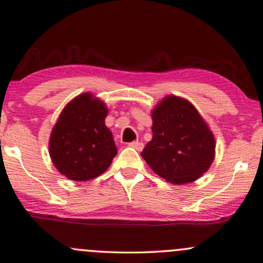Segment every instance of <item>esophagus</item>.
Returning a JSON list of instances; mask_svg holds the SVG:
<instances>
[{
    "mask_svg": "<svg viewBox=\"0 0 263 263\" xmlns=\"http://www.w3.org/2000/svg\"><path fill=\"white\" fill-rule=\"evenodd\" d=\"M129 147H132V148H134V149H136V151H139V152H141L143 149V146L144 144L142 143V142H140V141H133V142H130L128 144Z\"/></svg>",
    "mask_w": 263,
    "mask_h": 263,
    "instance_id": "esophagus-1",
    "label": "esophagus"
}]
</instances>
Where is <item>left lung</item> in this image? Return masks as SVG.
Returning a JSON list of instances; mask_svg holds the SVG:
<instances>
[{
    "label": "left lung",
    "instance_id": "left-lung-1",
    "mask_svg": "<svg viewBox=\"0 0 263 263\" xmlns=\"http://www.w3.org/2000/svg\"><path fill=\"white\" fill-rule=\"evenodd\" d=\"M153 138L141 153L148 166L168 182L189 184L210 168L216 141L208 123L191 102L163 97L152 110Z\"/></svg>",
    "mask_w": 263,
    "mask_h": 263
}]
</instances>
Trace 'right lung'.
<instances>
[{"label": "right lung", "instance_id": "obj_1", "mask_svg": "<svg viewBox=\"0 0 263 263\" xmlns=\"http://www.w3.org/2000/svg\"><path fill=\"white\" fill-rule=\"evenodd\" d=\"M106 115L108 106L91 92L78 95L60 112L48 151L55 168L70 180H90L111 165L117 148Z\"/></svg>", "mask_w": 263, "mask_h": 263}]
</instances>
